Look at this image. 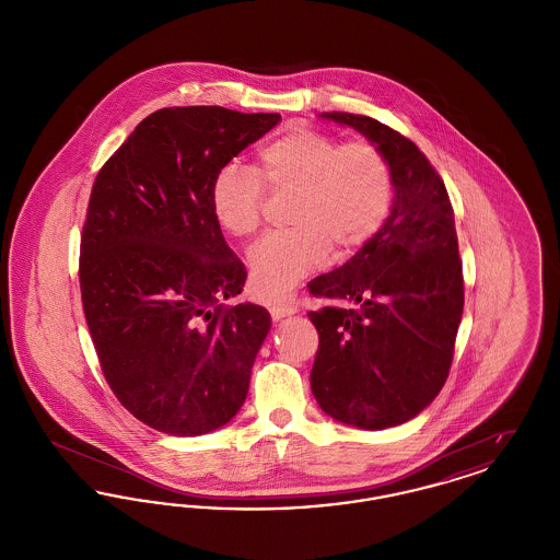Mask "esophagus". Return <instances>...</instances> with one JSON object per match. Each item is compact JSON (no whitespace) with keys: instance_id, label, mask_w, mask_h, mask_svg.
Listing matches in <instances>:
<instances>
[{"instance_id":"1","label":"esophagus","mask_w":560,"mask_h":560,"mask_svg":"<svg viewBox=\"0 0 560 560\" xmlns=\"http://www.w3.org/2000/svg\"><path fill=\"white\" fill-rule=\"evenodd\" d=\"M268 311H270L272 320L285 319V317H292V315L298 313V308L292 306V304H272Z\"/></svg>"}]
</instances>
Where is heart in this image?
<instances>
[{
    "label": "heart",
    "instance_id": "1",
    "mask_svg": "<svg viewBox=\"0 0 560 560\" xmlns=\"http://www.w3.org/2000/svg\"><path fill=\"white\" fill-rule=\"evenodd\" d=\"M258 173L237 161L224 163L210 187L215 224L249 237L262 222L265 188L295 197L290 231L270 233L249 254L252 292L279 300L325 262L331 245L348 254L363 247L386 222L395 180L386 155L370 142L342 144L313 128H292L258 151Z\"/></svg>",
    "mask_w": 560,
    "mask_h": 560
}]
</instances>
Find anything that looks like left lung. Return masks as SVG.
I'll return each instance as SVG.
<instances>
[{"label":"left lung","mask_w":560,"mask_h":560,"mask_svg":"<svg viewBox=\"0 0 560 560\" xmlns=\"http://www.w3.org/2000/svg\"><path fill=\"white\" fill-rule=\"evenodd\" d=\"M363 133L393 170L390 215L345 267L308 292L319 350L311 388L334 420L363 430L399 427L441 393L464 311L452 201L427 155L365 115L320 113Z\"/></svg>","instance_id":"8db88e82"}]
</instances>
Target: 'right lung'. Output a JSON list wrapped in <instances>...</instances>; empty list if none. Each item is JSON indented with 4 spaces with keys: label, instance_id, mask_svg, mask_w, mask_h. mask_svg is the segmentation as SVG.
<instances>
[{
    "label": "right lung",
    "instance_id": "obj_1",
    "mask_svg": "<svg viewBox=\"0 0 560 560\" xmlns=\"http://www.w3.org/2000/svg\"><path fill=\"white\" fill-rule=\"evenodd\" d=\"M279 113L161 108L96 176L81 235L83 313L119 402L172 436L231 422L247 397L267 308L241 302L247 272L210 210L215 172Z\"/></svg>",
    "mask_w": 560,
    "mask_h": 560
}]
</instances>
